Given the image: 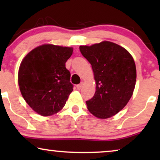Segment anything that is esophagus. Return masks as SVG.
I'll list each match as a JSON object with an SVG mask.
<instances>
[{"mask_svg":"<svg viewBox=\"0 0 160 160\" xmlns=\"http://www.w3.org/2000/svg\"><path fill=\"white\" fill-rule=\"evenodd\" d=\"M83 84H83V82H81L79 84H78L77 86H76V87H77V89H78V90H79V89H81V88H82V86H83Z\"/></svg>","mask_w":160,"mask_h":160,"instance_id":"1","label":"esophagus"}]
</instances>
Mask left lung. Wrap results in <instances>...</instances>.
Wrapping results in <instances>:
<instances>
[{"mask_svg":"<svg viewBox=\"0 0 160 160\" xmlns=\"http://www.w3.org/2000/svg\"><path fill=\"white\" fill-rule=\"evenodd\" d=\"M82 55L94 72L96 91L86 101L92 114L107 119L117 114L132 97L136 82V68L132 57L124 48L110 41L80 46Z\"/></svg>","mask_w":160,"mask_h":160,"instance_id":"left-lung-1","label":"left lung"}]
</instances>
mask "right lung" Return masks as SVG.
<instances>
[{
  "instance_id": "1",
  "label": "right lung",
  "mask_w": 160,
  "mask_h": 160,
  "mask_svg": "<svg viewBox=\"0 0 160 160\" xmlns=\"http://www.w3.org/2000/svg\"><path fill=\"white\" fill-rule=\"evenodd\" d=\"M73 48L43 44L35 48L22 61L18 72L21 94L32 110L41 116L62 109L73 91L65 62Z\"/></svg>"
}]
</instances>
